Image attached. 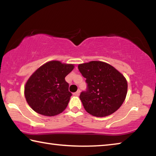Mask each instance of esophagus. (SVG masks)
<instances>
[{"instance_id": "obj_1", "label": "esophagus", "mask_w": 156, "mask_h": 156, "mask_svg": "<svg viewBox=\"0 0 156 156\" xmlns=\"http://www.w3.org/2000/svg\"><path fill=\"white\" fill-rule=\"evenodd\" d=\"M80 89H78L77 91L75 92V93H73V95H74V96H79V95H80Z\"/></svg>"}]
</instances>
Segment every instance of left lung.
I'll return each mask as SVG.
<instances>
[{"instance_id":"left-lung-1","label":"left lung","mask_w":156,"mask_h":156,"mask_svg":"<svg viewBox=\"0 0 156 156\" xmlns=\"http://www.w3.org/2000/svg\"><path fill=\"white\" fill-rule=\"evenodd\" d=\"M87 84L80 98L86 112L105 117L116 112L125 101L127 82L122 73L106 62L91 61L78 65Z\"/></svg>"}]
</instances>
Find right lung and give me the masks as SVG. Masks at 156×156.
<instances>
[{"label": "right lung", "mask_w": 156, "mask_h": 156, "mask_svg": "<svg viewBox=\"0 0 156 156\" xmlns=\"http://www.w3.org/2000/svg\"><path fill=\"white\" fill-rule=\"evenodd\" d=\"M73 68L72 64H63L57 60L39 67L25 87V98L31 109L47 116L62 113L72 96L65 78Z\"/></svg>", "instance_id": "add662e5"}]
</instances>
